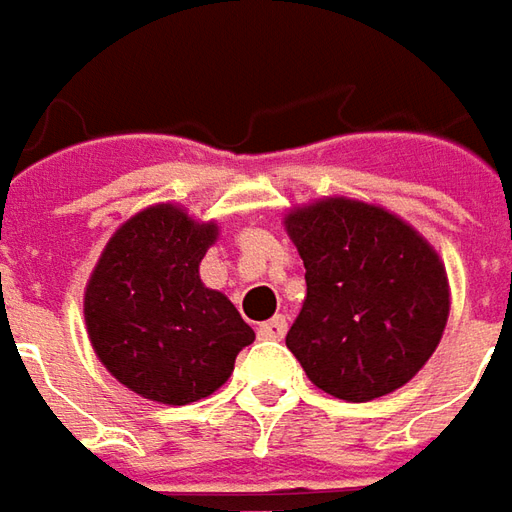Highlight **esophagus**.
<instances>
[{"mask_svg": "<svg viewBox=\"0 0 512 512\" xmlns=\"http://www.w3.org/2000/svg\"><path fill=\"white\" fill-rule=\"evenodd\" d=\"M285 330H288V319L283 314L271 316L269 322H263V325H257V336L260 339H283Z\"/></svg>", "mask_w": 512, "mask_h": 512, "instance_id": "1", "label": "esophagus"}]
</instances>
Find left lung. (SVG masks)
<instances>
[{"label": "left lung", "instance_id": "8db88e82", "mask_svg": "<svg viewBox=\"0 0 512 512\" xmlns=\"http://www.w3.org/2000/svg\"><path fill=\"white\" fill-rule=\"evenodd\" d=\"M283 224L308 285L285 344L311 384L350 403L409 384L451 311L434 246L401 215L347 196L294 207Z\"/></svg>", "mask_w": 512, "mask_h": 512}]
</instances>
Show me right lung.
<instances>
[{
    "label": "right lung",
    "instance_id": "obj_1",
    "mask_svg": "<svg viewBox=\"0 0 512 512\" xmlns=\"http://www.w3.org/2000/svg\"><path fill=\"white\" fill-rule=\"evenodd\" d=\"M215 241V221H196L179 204H154L111 235L86 283L92 350L148 401L184 406L207 398L255 342L227 294L201 283L198 266Z\"/></svg>",
    "mask_w": 512,
    "mask_h": 512
}]
</instances>
